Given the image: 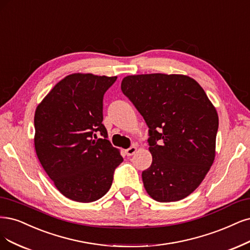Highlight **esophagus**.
I'll use <instances>...</instances> for the list:
<instances>
[{"label":"esophagus","instance_id":"1","mask_svg":"<svg viewBox=\"0 0 250 250\" xmlns=\"http://www.w3.org/2000/svg\"><path fill=\"white\" fill-rule=\"evenodd\" d=\"M136 151H137V147H136V146H132V147H130L129 149L125 150V153H126L127 156H132V155H133Z\"/></svg>","mask_w":250,"mask_h":250}]
</instances>
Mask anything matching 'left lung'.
<instances>
[{"label":"left lung","instance_id":"8db88e82","mask_svg":"<svg viewBox=\"0 0 250 250\" xmlns=\"http://www.w3.org/2000/svg\"><path fill=\"white\" fill-rule=\"evenodd\" d=\"M121 90L149 127L151 167L146 191L160 203L185 199L213 165L218 115L200 83L183 74L124 77Z\"/></svg>","mask_w":250,"mask_h":250}]
</instances>
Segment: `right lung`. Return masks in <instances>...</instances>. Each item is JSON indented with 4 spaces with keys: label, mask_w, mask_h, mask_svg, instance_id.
I'll return each mask as SVG.
<instances>
[{
    "label": "right lung",
    "mask_w": 250,
    "mask_h": 250,
    "mask_svg": "<svg viewBox=\"0 0 250 250\" xmlns=\"http://www.w3.org/2000/svg\"><path fill=\"white\" fill-rule=\"evenodd\" d=\"M117 76L73 73L60 81L39 103L34 145L58 190L80 203L95 202L111 186L123 161L102 124L103 95ZM100 132L103 139H97Z\"/></svg>",
    "instance_id": "1"
}]
</instances>
